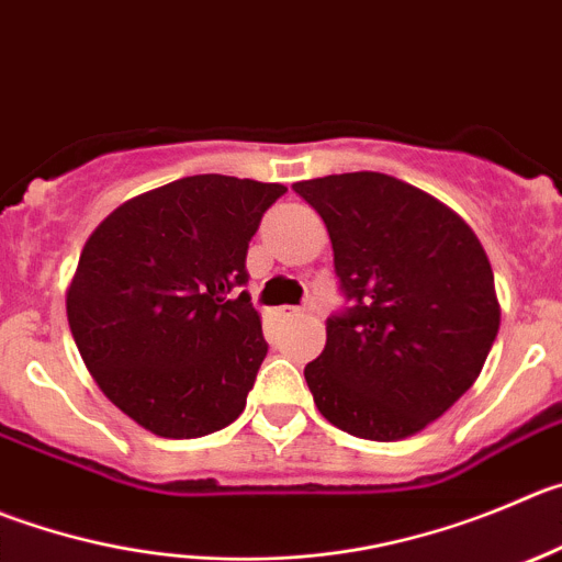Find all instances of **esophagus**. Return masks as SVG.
I'll return each mask as SVG.
<instances>
[{
  "instance_id": "obj_1",
  "label": "esophagus",
  "mask_w": 562,
  "mask_h": 562,
  "mask_svg": "<svg viewBox=\"0 0 562 562\" xmlns=\"http://www.w3.org/2000/svg\"><path fill=\"white\" fill-rule=\"evenodd\" d=\"M274 316L280 318V322H288V318L299 316V311H296V307H277V311H274Z\"/></svg>"
}]
</instances>
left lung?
<instances>
[{
  "label": "left lung",
  "mask_w": 562,
  "mask_h": 562,
  "mask_svg": "<svg viewBox=\"0 0 562 562\" xmlns=\"http://www.w3.org/2000/svg\"><path fill=\"white\" fill-rule=\"evenodd\" d=\"M333 240L349 299L305 366L318 413L344 432L402 440L474 385L499 333L494 271L474 229L380 171L296 182Z\"/></svg>",
  "instance_id": "8db88e82"
}]
</instances>
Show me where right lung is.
<instances>
[{
  "mask_svg": "<svg viewBox=\"0 0 562 562\" xmlns=\"http://www.w3.org/2000/svg\"><path fill=\"white\" fill-rule=\"evenodd\" d=\"M280 182L182 177L127 199L86 240L66 291L88 371L160 438H202L244 413L269 344L246 249Z\"/></svg>",
  "mask_w": 562,
  "mask_h": 562,
  "instance_id": "add662e5",
  "label": "right lung"
}]
</instances>
